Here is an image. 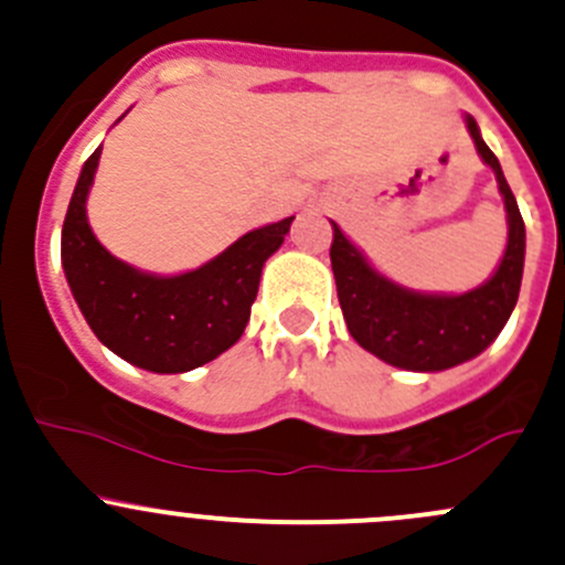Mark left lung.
<instances>
[{
    "label": "left lung",
    "mask_w": 565,
    "mask_h": 565,
    "mask_svg": "<svg viewBox=\"0 0 565 565\" xmlns=\"http://www.w3.org/2000/svg\"><path fill=\"white\" fill-rule=\"evenodd\" d=\"M465 122L476 141L478 156L498 177L505 218H509L505 254L487 284L465 295H424L398 287L374 270L366 256L330 221L333 224L330 265L352 339L380 361L409 372H443L481 355L498 339L520 298L522 267H525V221L500 161L481 139L476 119L467 114Z\"/></svg>",
    "instance_id": "1"
}]
</instances>
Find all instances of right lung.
Returning a JSON list of instances; mask_svg holds the SVG:
<instances>
[{"label": "right lung", "instance_id": "add662e5", "mask_svg": "<svg viewBox=\"0 0 565 565\" xmlns=\"http://www.w3.org/2000/svg\"><path fill=\"white\" fill-rule=\"evenodd\" d=\"M100 150L84 163L62 224V267L73 298L93 333L122 361L156 374L204 366L246 330L262 267L284 243L295 215L248 232L196 270L141 273L108 254L89 230L87 193Z\"/></svg>", "mask_w": 565, "mask_h": 565}]
</instances>
